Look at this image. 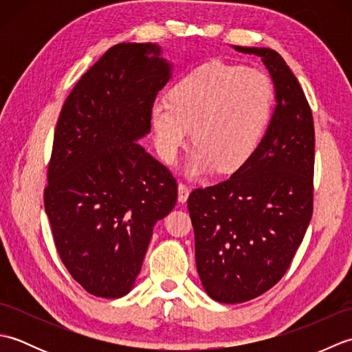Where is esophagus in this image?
Masks as SVG:
<instances>
[{"label":"esophagus","instance_id":"1","mask_svg":"<svg viewBox=\"0 0 352 352\" xmlns=\"http://www.w3.org/2000/svg\"><path fill=\"white\" fill-rule=\"evenodd\" d=\"M189 188L186 184H183V183H180L178 184V203H186V201H188V198H189Z\"/></svg>","mask_w":352,"mask_h":352}]
</instances>
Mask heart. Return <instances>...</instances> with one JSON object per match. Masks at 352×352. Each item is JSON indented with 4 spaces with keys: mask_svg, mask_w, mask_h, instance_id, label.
Wrapping results in <instances>:
<instances>
[{
    "mask_svg": "<svg viewBox=\"0 0 352 352\" xmlns=\"http://www.w3.org/2000/svg\"><path fill=\"white\" fill-rule=\"evenodd\" d=\"M274 104V85L265 71L213 60L198 66L155 100L149 118L155 148L174 164L192 138L188 174L204 175L218 168L234 172L256 151Z\"/></svg>",
    "mask_w": 352,
    "mask_h": 352,
    "instance_id": "1",
    "label": "heart"
}]
</instances>
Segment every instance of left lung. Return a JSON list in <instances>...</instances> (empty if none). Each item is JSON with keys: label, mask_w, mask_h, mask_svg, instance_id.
<instances>
[{"label": "left lung", "mask_w": 352, "mask_h": 352, "mask_svg": "<svg viewBox=\"0 0 352 352\" xmlns=\"http://www.w3.org/2000/svg\"><path fill=\"white\" fill-rule=\"evenodd\" d=\"M233 48L261 58L276 104L250 160L188 199L199 280L226 304L254 300L286 274L311 219L315 166V126L300 81L271 48Z\"/></svg>", "instance_id": "1"}]
</instances>
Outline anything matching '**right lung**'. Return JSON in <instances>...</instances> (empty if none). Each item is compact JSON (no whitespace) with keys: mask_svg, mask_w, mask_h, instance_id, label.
<instances>
[{"mask_svg":"<svg viewBox=\"0 0 352 352\" xmlns=\"http://www.w3.org/2000/svg\"><path fill=\"white\" fill-rule=\"evenodd\" d=\"M172 69L157 43H118L58 116L45 212L63 265L95 296L134 287L155 222L177 203L175 178L138 142Z\"/></svg>","mask_w":352,"mask_h":352,"instance_id":"obj_1","label":"right lung"}]
</instances>
